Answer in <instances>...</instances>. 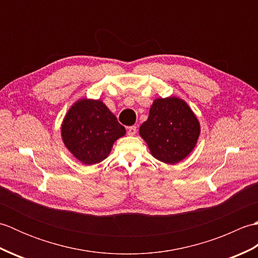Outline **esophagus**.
<instances>
[{
	"label": "esophagus",
	"instance_id": "obj_1",
	"mask_svg": "<svg viewBox=\"0 0 258 258\" xmlns=\"http://www.w3.org/2000/svg\"><path fill=\"white\" fill-rule=\"evenodd\" d=\"M136 126H128L127 127V134L128 135H131V136H133V135H135L136 134Z\"/></svg>",
	"mask_w": 258,
	"mask_h": 258
}]
</instances>
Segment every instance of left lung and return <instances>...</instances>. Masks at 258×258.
<instances>
[{"instance_id": "1", "label": "left lung", "mask_w": 258, "mask_h": 258, "mask_svg": "<svg viewBox=\"0 0 258 258\" xmlns=\"http://www.w3.org/2000/svg\"><path fill=\"white\" fill-rule=\"evenodd\" d=\"M140 134L152 155L167 164L187 156L200 136V123L184 101L177 97L157 98L150 109Z\"/></svg>"}]
</instances>
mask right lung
I'll list each match as a JSON object with an SVG mask.
<instances>
[{
	"label": "right lung",
	"instance_id": "1",
	"mask_svg": "<svg viewBox=\"0 0 258 258\" xmlns=\"http://www.w3.org/2000/svg\"><path fill=\"white\" fill-rule=\"evenodd\" d=\"M125 133L124 126L101 101L82 100L75 103L62 125L65 146L86 165L106 158L114 142Z\"/></svg>",
	"mask_w": 258,
	"mask_h": 258
}]
</instances>
